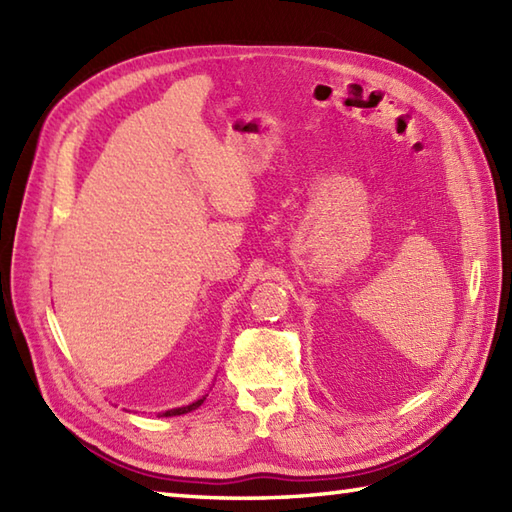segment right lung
Returning a JSON list of instances; mask_svg holds the SVG:
<instances>
[{
	"instance_id": "add662e5",
	"label": "right lung",
	"mask_w": 512,
	"mask_h": 512,
	"mask_svg": "<svg viewBox=\"0 0 512 512\" xmlns=\"http://www.w3.org/2000/svg\"><path fill=\"white\" fill-rule=\"evenodd\" d=\"M204 402V398H200V400H195L193 405H187V407H180V409H171V411H165L162 413V416H180V413H187V411H193V409H198L200 405Z\"/></svg>"
}]
</instances>
